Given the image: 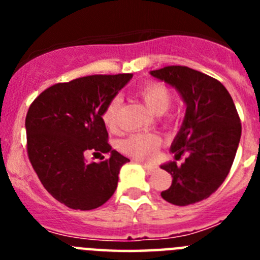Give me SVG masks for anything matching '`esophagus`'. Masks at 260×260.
Here are the masks:
<instances>
[{"mask_svg": "<svg viewBox=\"0 0 260 260\" xmlns=\"http://www.w3.org/2000/svg\"><path fill=\"white\" fill-rule=\"evenodd\" d=\"M143 168H144V169H146V172H147V173H148V174L155 173L156 169H157V167H155V165H150V164H144Z\"/></svg>", "mask_w": 260, "mask_h": 260, "instance_id": "34e87169", "label": "esophagus"}]
</instances>
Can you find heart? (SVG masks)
Masks as SVG:
<instances>
[{"instance_id":"obj_1","label":"heart","mask_w":260,"mask_h":260,"mask_svg":"<svg viewBox=\"0 0 260 260\" xmlns=\"http://www.w3.org/2000/svg\"><path fill=\"white\" fill-rule=\"evenodd\" d=\"M138 96L155 114H164L173 102L171 89L164 83L156 82V80H150L142 84L138 89ZM119 105H121L119 99L113 98L103 110L102 119L109 132L114 133L118 130ZM168 119L171 121V117H168ZM160 144H161V139L158 135L153 133H142V134H133L123 139L119 143V150L125 155L132 156L137 160L151 161L155 158Z\"/></svg>"}]
</instances>
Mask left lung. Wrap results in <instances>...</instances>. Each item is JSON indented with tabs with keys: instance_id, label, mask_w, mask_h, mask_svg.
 <instances>
[{
	"instance_id": "8db88e82",
	"label": "left lung",
	"mask_w": 260,
	"mask_h": 260,
	"mask_svg": "<svg viewBox=\"0 0 260 260\" xmlns=\"http://www.w3.org/2000/svg\"><path fill=\"white\" fill-rule=\"evenodd\" d=\"M151 75L176 87L187 105L171 147L176 158L187 157L181 165H161L173 177L162 199L174 206L207 199L228 176L240 143L242 127L233 99L219 80L187 66H165Z\"/></svg>"
}]
</instances>
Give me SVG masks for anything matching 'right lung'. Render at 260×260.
<instances>
[{"label": "right lung", "instance_id": "right-lung-1", "mask_svg": "<svg viewBox=\"0 0 260 260\" xmlns=\"http://www.w3.org/2000/svg\"><path fill=\"white\" fill-rule=\"evenodd\" d=\"M132 74L88 75L57 83L40 93L26 117L27 153L53 198L69 208H98L114 194L119 169L130 161L108 143L102 114ZM88 152H111L102 163H87Z\"/></svg>", "mask_w": 260, "mask_h": 260}]
</instances>
